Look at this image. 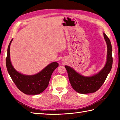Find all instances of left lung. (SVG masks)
Instances as JSON below:
<instances>
[{"label": "left lung", "instance_id": "8db88e82", "mask_svg": "<svg viewBox=\"0 0 120 120\" xmlns=\"http://www.w3.org/2000/svg\"><path fill=\"white\" fill-rule=\"evenodd\" d=\"M103 35L107 47V53L105 65L99 72L92 76H85L76 72L70 66L65 65L71 85L78 93L88 94L98 91L105 82L111 70L113 62L112 46L110 40L105 33H103Z\"/></svg>", "mask_w": 120, "mask_h": 120}]
</instances>
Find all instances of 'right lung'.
<instances>
[{
    "instance_id": "add662e5",
    "label": "right lung",
    "mask_w": 120,
    "mask_h": 120,
    "mask_svg": "<svg viewBox=\"0 0 120 120\" xmlns=\"http://www.w3.org/2000/svg\"><path fill=\"white\" fill-rule=\"evenodd\" d=\"M12 41L13 39L8 47L6 58L7 68L10 77L18 89L27 95H37L42 93L47 88L51 76L59 64L57 62L51 63L34 75H25L19 72L13 67L10 59V48Z\"/></svg>"
}]
</instances>
